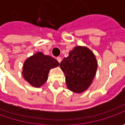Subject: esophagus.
I'll return each mask as SVG.
<instances>
[{"instance_id": "obj_1", "label": "esophagus", "mask_w": 125, "mask_h": 125, "mask_svg": "<svg viewBox=\"0 0 125 125\" xmlns=\"http://www.w3.org/2000/svg\"><path fill=\"white\" fill-rule=\"evenodd\" d=\"M57 60L58 61V62H59V63H60V62L62 61V58H61L60 57H58V58H57Z\"/></svg>"}]
</instances>
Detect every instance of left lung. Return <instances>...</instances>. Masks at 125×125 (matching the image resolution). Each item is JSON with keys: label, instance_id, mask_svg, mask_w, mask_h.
<instances>
[{"label": "left lung", "instance_id": "1", "mask_svg": "<svg viewBox=\"0 0 125 125\" xmlns=\"http://www.w3.org/2000/svg\"><path fill=\"white\" fill-rule=\"evenodd\" d=\"M68 89L81 93L91 85L97 69L95 55L88 48L77 46L60 63Z\"/></svg>", "mask_w": 125, "mask_h": 125}]
</instances>
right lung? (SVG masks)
Here are the masks:
<instances>
[{
    "label": "right lung",
    "instance_id": "right-lung-1",
    "mask_svg": "<svg viewBox=\"0 0 125 125\" xmlns=\"http://www.w3.org/2000/svg\"><path fill=\"white\" fill-rule=\"evenodd\" d=\"M58 65L59 62L51 56L37 52L24 62L22 74L31 85L40 88L48 79L49 70Z\"/></svg>",
    "mask_w": 125,
    "mask_h": 125
}]
</instances>
